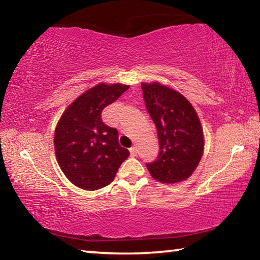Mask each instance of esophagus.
Returning a JSON list of instances; mask_svg holds the SVG:
<instances>
[{
    "instance_id": "34e87169",
    "label": "esophagus",
    "mask_w": 260,
    "mask_h": 260,
    "mask_svg": "<svg viewBox=\"0 0 260 260\" xmlns=\"http://www.w3.org/2000/svg\"><path fill=\"white\" fill-rule=\"evenodd\" d=\"M129 152H131V156H136V155H138V148L132 147L129 149Z\"/></svg>"
}]
</instances>
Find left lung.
<instances>
[{
	"mask_svg": "<svg viewBox=\"0 0 260 260\" xmlns=\"http://www.w3.org/2000/svg\"><path fill=\"white\" fill-rule=\"evenodd\" d=\"M141 86L159 142L157 159L147 164L149 172L162 183L184 181L203 156L204 135L200 118L179 91L159 82H143Z\"/></svg>",
	"mask_w": 260,
	"mask_h": 260,
	"instance_id": "8db88e82",
	"label": "left lung"
}]
</instances>
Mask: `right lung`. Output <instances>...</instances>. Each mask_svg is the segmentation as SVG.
Here are the masks:
<instances>
[{"label": "right lung", "instance_id": "1", "mask_svg": "<svg viewBox=\"0 0 260 260\" xmlns=\"http://www.w3.org/2000/svg\"><path fill=\"white\" fill-rule=\"evenodd\" d=\"M128 85L99 83L69 105L57 122L56 159L70 181L85 190H98L113 181L129 151L118 143V131L102 121V110Z\"/></svg>", "mask_w": 260, "mask_h": 260}]
</instances>
